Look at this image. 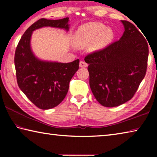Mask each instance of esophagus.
<instances>
[{
	"instance_id": "obj_1",
	"label": "esophagus",
	"mask_w": 157,
	"mask_h": 157,
	"mask_svg": "<svg viewBox=\"0 0 157 157\" xmlns=\"http://www.w3.org/2000/svg\"><path fill=\"white\" fill-rule=\"evenodd\" d=\"M87 66V63L84 62V61H81L80 62H79V67L80 68H85Z\"/></svg>"
}]
</instances>
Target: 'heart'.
I'll return each instance as SVG.
<instances>
[{
	"mask_svg": "<svg viewBox=\"0 0 157 157\" xmlns=\"http://www.w3.org/2000/svg\"><path fill=\"white\" fill-rule=\"evenodd\" d=\"M113 32L110 28L101 23L93 22L82 25L76 31L73 38V44L76 47H86L89 44L92 52L102 50L113 40Z\"/></svg>",
	"mask_w": 157,
	"mask_h": 157,
	"instance_id": "obj_1",
	"label": "heart"
}]
</instances>
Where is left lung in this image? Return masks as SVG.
Masks as SVG:
<instances>
[{"label":"left lung","instance_id":"1","mask_svg":"<svg viewBox=\"0 0 157 157\" xmlns=\"http://www.w3.org/2000/svg\"><path fill=\"white\" fill-rule=\"evenodd\" d=\"M124 31L118 41L84 58L89 63V85L100 105L114 107L131 100L147 70L148 45L129 21H121Z\"/></svg>","mask_w":157,"mask_h":157}]
</instances>
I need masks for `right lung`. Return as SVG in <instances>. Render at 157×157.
Here are the masks:
<instances>
[{"label": "right lung", "instance_id": "obj_1", "mask_svg": "<svg viewBox=\"0 0 157 157\" xmlns=\"http://www.w3.org/2000/svg\"><path fill=\"white\" fill-rule=\"evenodd\" d=\"M69 18L59 20L41 18L21 36L14 55L18 86L33 104L41 109L57 106L67 94L69 82L79 69V60L70 63L44 61L37 58L31 48L33 31L43 27L69 30Z\"/></svg>", "mask_w": 157, "mask_h": 157}]
</instances>
